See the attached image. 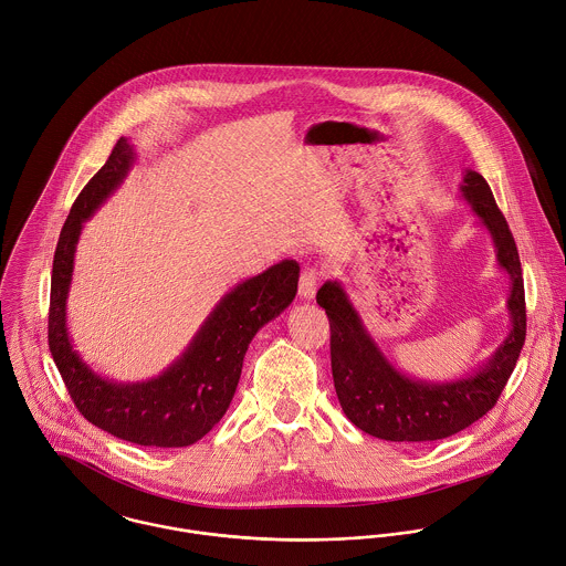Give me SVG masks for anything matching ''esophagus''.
Instances as JSON below:
<instances>
[{"instance_id": "1", "label": "esophagus", "mask_w": 566, "mask_h": 566, "mask_svg": "<svg viewBox=\"0 0 566 566\" xmlns=\"http://www.w3.org/2000/svg\"><path fill=\"white\" fill-rule=\"evenodd\" d=\"M317 282H319V273L317 269H304L302 275H300V297L302 300H313L315 293H317Z\"/></svg>"}]
</instances>
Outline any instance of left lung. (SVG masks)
<instances>
[{
  "instance_id": "1",
  "label": "left lung",
  "mask_w": 566,
  "mask_h": 566,
  "mask_svg": "<svg viewBox=\"0 0 566 566\" xmlns=\"http://www.w3.org/2000/svg\"><path fill=\"white\" fill-rule=\"evenodd\" d=\"M461 197L494 240L496 262L510 275L507 311L512 331L476 374L451 382L416 380L398 371L365 331L339 282L317 291L331 322V360L340 409L360 431L387 442H433L483 418L512 376L527 333L525 286L518 249L488 181L468 170Z\"/></svg>"
}]
</instances>
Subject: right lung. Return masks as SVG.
I'll return each instance as SVG.
<instances>
[{
	"instance_id": "obj_1",
	"label": "right lung",
	"mask_w": 566,
	"mask_h": 566,
	"mask_svg": "<svg viewBox=\"0 0 566 566\" xmlns=\"http://www.w3.org/2000/svg\"><path fill=\"white\" fill-rule=\"evenodd\" d=\"M133 159V146L119 137L107 164L81 190L61 229L52 264L48 345L85 420L139 447L181 449L199 442L226 416L249 343L295 300L300 264L282 260L233 286L186 352L157 378L124 385L98 376L72 347L65 302L83 223L122 184Z\"/></svg>"
}]
</instances>
